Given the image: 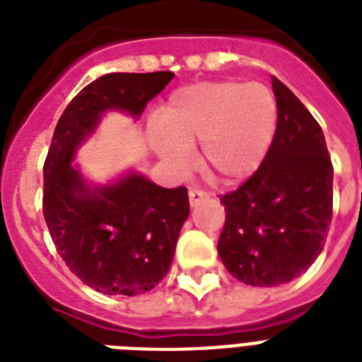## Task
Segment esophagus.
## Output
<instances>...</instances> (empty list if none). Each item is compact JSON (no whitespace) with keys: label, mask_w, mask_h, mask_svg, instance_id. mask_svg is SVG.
Masks as SVG:
<instances>
[{"label":"esophagus","mask_w":362,"mask_h":362,"mask_svg":"<svg viewBox=\"0 0 362 362\" xmlns=\"http://www.w3.org/2000/svg\"><path fill=\"white\" fill-rule=\"evenodd\" d=\"M204 199H209V193L203 192L201 187H192V189H189V203L192 204L201 203Z\"/></svg>","instance_id":"esophagus-1"}]
</instances>
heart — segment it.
<instances>
[{"label": "heart", "mask_w": 362, "mask_h": 362, "mask_svg": "<svg viewBox=\"0 0 362 362\" xmlns=\"http://www.w3.org/2000/svg\"><path fill=\"white\" fill-rule=\"evenodd\" d=\"M278 124V103L261 82H201L175 92L159 125L165 136L153 146L169 165L186 169L192 148L203 142L209 173L223 182H238L257 169L269 152Z\"/></svg>", "instance_id": "1"}]
</instances>
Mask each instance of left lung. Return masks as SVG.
Here are the masks:
<instances>
[{"instance_id": "obj_1", "label": "left lung", "mask_w": 362, "mask_h": 362, "mask_svg": "<svg viewBox=\"0 0 362 362\" xmlns=\"http://www.w3.org/2000/svg\"><path fill=\"white\" fill-rule=\"evenodd\" d=\"M278 124L259 169L220 195L226 226L218 253L247 286L297 278L325 246L332 220V161L321 125L295 93L272 76Z\"/></svg>"}]
</instances>
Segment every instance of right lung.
<instances>
[{
    "label": "right lung",
    "instance_id": "right-lung-1",
    "mask_svg": "<svg viewBox=\"0 0 362 362\" xmlns=\"http://www.w3.org/2000/svg\"><path fill=\"white\" fill-rule=\"evenodd\" d=\"M173 76L170 71L99 76L73 98L54 129L42 167V214L65 264L99 293L131 297L163 280L189 216L187 189H165L129 175L92 192L71 159L105 110L141 116Z\"/></svg>",
    "mask_w": 362,
    "mask_h": 362
}]
</instances>
